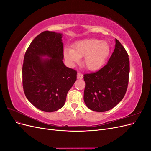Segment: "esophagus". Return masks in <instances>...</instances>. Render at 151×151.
Here are the masks:
<instances>
[{
	"mask_svg": "<svg viewBox=\"0 0 151 151\" xmlns=\"http://www.w3.org/2000/svg\"><path fill=\"white\" fill-rule=\"evenodd\" d=\"M77 79H83V75L81 74V73L78 72V73H77Z\"/></svg>",
	"mask_w": 151,
	"mask_h": 151,
	"instance_id": "obj_1",
	"label": "esophagus"
}]
</instances>
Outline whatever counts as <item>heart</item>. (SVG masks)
<instances>
[{
	"label": "heart",
	"mask_w": 151,
	"mask_h": 151,
	"mask_svg": "<svg viewBox=\"0 0 151 151\" xmlns=\"http://www.w3.org/2000/svg\"><path fill=\"white\" fill-rule=\"evenodd\" d=\"M110 53L108 42L96 38L79 41L72 46V49L66 48L63 56L71 65L78 63L84 56L83 63L87 69L94 71L99 69L106 62Z\"/></svg>",
	"instance_id": "1"
}]
</instances>
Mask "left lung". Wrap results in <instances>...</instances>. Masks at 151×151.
<instances>
[{
	"mask_svg": "<svg viewBox=\"0 0 151 151\" xmlns=\"http://www.w3.org/2000/svg\"><path fill=\"white\" fill-rule=\"evenodd\" d=\"M130 62L125 49L115 39V47L107 64L98 71L84 75V101L91 110L104 112L115 107L126 93Z\"/></svg>",
	"mask_w": 151,
	"mask_h": 151,
	"instance_id": "left-lung-1",
	"label": "left lung"
}]
</instances>
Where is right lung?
Wrapping results in <instances>:
<instances>
[{"label": "right lung", "mask_w": 151, "mask_h": 151, "mask_svg": "<svg viewBox=\"0 0 151 151\" xmlns=\"http://www.w3.org/2000/svg\"><path fill=\"white\" fill-rule=\"evenodd\" d=\"M62 34L43 31L26 50L22 65V86L28 101L45 112L64 105L68 91L77 79V72L63 62Z\"/></svg>", "instance_id": "right-lung-1"}]
</instances>
